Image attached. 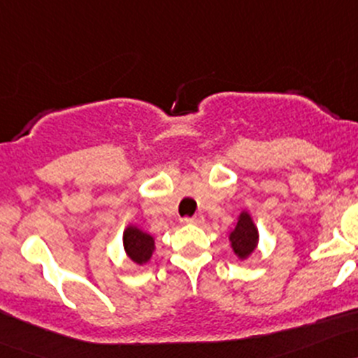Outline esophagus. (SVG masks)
<instances>
[{"instance_id": "34e87169", "label": "esophagus", "mask_w": 358, "mask_h": 358, "mask_svg": "<svg viewBox=\"0 0 358 358\" xmlns=\"http://www.w3.org/2000/svg\"><path fill=\"white\" fill-rule=\"evenodd\" d=\"M183 222L185 224H202L203 217L202 215H194V217H185L183 219Z\"/></svg>"}]
</instances>
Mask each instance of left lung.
Returning a JSON list of instances; mask_svg holds the SVG:
<instances>
[{
	"instance_id": "8db88e82",
	"label": "left lung",
	"mask_w": 358,
	"mask_h": 358,
	"mask_svg": "<svg viewBox=\"0 0 358 358\" xmlns=\"http://www.w3.org/2000/svg\"><path fill=\"white\" fill-rule=\"evenodd\" d=\"M229 239L231 245H233L234 253H236L239 258H246L251 251L255 250L258 241V231L257 227H255L253 221H251L250 214L243 212V214L239 215L236 227H234V231L231 233Z\"/></svg>"
}]
</instances>
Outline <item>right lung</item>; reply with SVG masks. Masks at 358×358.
Wrapping results in <instances>:
<instances>
[{
  "label": "right lung",
  "instance_id": "add662e5",
  "mask_svg": "<svg viewBox=\"0 0 358 358\" xmlns=\"http://www.w3.org/2000/svg\"><path fill=\"white\" fill-rule=\"evenodd\" d=\"M124 248L131 257V260L143 265L151 258L152 250H155V239L137 229V227L131 226L124 233Z\"/></svg>",
  "mask_w": 358,
  "mask_h": 358
}]
</instances>
